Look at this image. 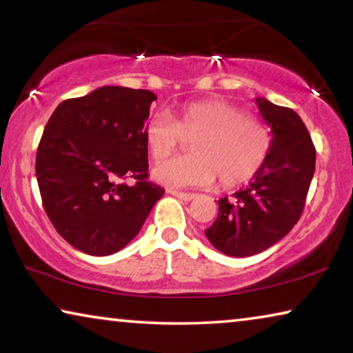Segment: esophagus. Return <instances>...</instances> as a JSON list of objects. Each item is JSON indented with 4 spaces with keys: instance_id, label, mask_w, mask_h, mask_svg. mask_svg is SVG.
I'll return each mask as SVG.
<instances>
[{
    "instance_id": "1",
    "label": "esophagus",
    "mask_w": 353,
    "mask_h": 353,
    "mask_svg": "<svg viewBox=\"0 0 353 353\" xmlns=\"http://www.w3.org/2000/svg\"><path fill=\"white\" fill-rule=\"evenodd\" d=\"M168 193L172 194V196H176V198L182 199V201H191V199H194V196H196L193 193H183V191H176V190H170Z\"/></svg>"
}]
</instances>
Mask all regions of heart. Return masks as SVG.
Masks as SVG:
<instances>
[{
    "mask_svg": "<svg viewBox=\"0 0 353 353\" xmlns=\"http://www.w3.org/2000/svg\"><path fill=\"white\" fill-rule=\"evenodd\" d=\"M145 141L154 162L191 141L190 155L166 160L154 170L155 181L170 188L208 187L216 177L221 187H238L256 174L271 148L265 123L223 99L193 101L172 112L171 119L154 117Z\"/></svg>",
    "mask_w": 353,
    "mask_h": 353,
    "instance_id": "b5f03b06",
    "label": "heart"
}]
</instances>
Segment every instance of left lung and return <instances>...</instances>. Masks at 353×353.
Here are the masks:
<instances>
[{
  "label": "left lung",
  "instance_id": "obj_1",
  "mask_svg": "<svg viewBox=\"0 0 353 353\" xmlns=\"http://www.w3.org/2000/svg\"><path fill=\"white\" fill-rule=\"evenodd\" d=\"M272 140L268 157L246 188L218 201L219 212L205 235L230 256L260 254L290 234L301 218L314 174L316 149L297 113L255 99Z\"/></svg>",
  "mask_w": 353,
  "mask_h": 353
}]
</instances>
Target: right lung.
<instances>
[{
	"label": "right lung",
	"instance_id": "right-lung-1",
	"mask_svg": "<svg viewBox=\"0 0 353 353\" xmlns=\"http://www.w3.org/2000/svg\"><path fill=\"white\" fill-rule=\"evenodd\" d=\"M155 99L149 90L105 85L63 101L48 119L35 159L41 202L63 240L82 252L121 250L165 193L146 181L145 121Z\"/></svg>",
	"mask_w": 353,
	"mask_h": 353
}]
</instances>
